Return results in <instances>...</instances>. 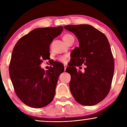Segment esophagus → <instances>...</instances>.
I'll return each mask as SVG.
<instances>
[{
    "instance_id": "obj_1",
    "label": "esophagus",
    "mask_w": 127,
    "mask_h": 127,
    "mask_svg": "<svg viewBox=\"0 0 127 127\" xmlns=\"http://www.w3.org/2000/svg\"><path fill=\"white\" fill-rule=\"evenodd\" d=\"M67 67V65H66V64H65V65H64V70H65V71Z\"/></svg>"
}]
</instances>
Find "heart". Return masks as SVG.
I'll return each mask as SVG.
<instances>
[{
  "mask_svg": "<svg viewBox=\"0 0 127 127\" xmlns=\"http://www.w3.org/2000/svg\"><path fill=\"white\" fill-rule=\"evenodd\" d=\"M73 39H74V37L70 33H65L62 36V39H63V40L65 41L66 44L68 43V42L70 40H72ZM67 58V56H66V55H64V56H61L59 57L58 60L59 61L64 63V62H66Z\"/></svg>",
  "mask_w": 127,
  "mask_h": 127,
  "instance_id": "obj_1",
  "label": "heart"
}]
</instances>
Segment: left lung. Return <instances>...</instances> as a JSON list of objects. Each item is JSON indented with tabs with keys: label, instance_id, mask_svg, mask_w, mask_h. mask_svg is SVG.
<instances>
[{
	"label": "left lung",
	"instance_id": "obj_1",
	"mask_svg": "<svg viewBox=\"0 0 127 127\" xmlns=\"http://www.w3.org/2000/svg\"><path fill=\"white\" fill-rule=\"evenodd\" d=\"M64 28L73 33L79 47L73 51L76 63L67 67L69 87L74 99L84 106H93L103 100L110 91L114 70V58L106 36L90 25H71ZM86 65L85 73L76 67Z\"/></svg>",
	"mask_w": 127,
	"mask_h": 127
}]
</instances>
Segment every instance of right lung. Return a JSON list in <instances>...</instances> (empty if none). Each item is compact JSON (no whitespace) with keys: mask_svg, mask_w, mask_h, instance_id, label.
I'll use <instances>...</instances> for the list:
<instances>
[{"mask_svg":"<svg viewBox=\"0 0 127 127\" xmlns=\"http://www.w3.org/2000/svg\"><path fill=\"white\" fill-rule=\"evenodd\" d=\"M62 31L61 26L34 29L21 37L13 48L10 77L17 96L28 106L41 108L53 100L64 67L59 63L45 71L40 65L50 59V45Z\"/></svg>","mask_w":127,"mask_h":127,"instance_id":"1","label":"right lung"}]
</instances>
